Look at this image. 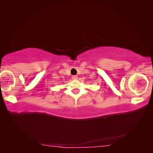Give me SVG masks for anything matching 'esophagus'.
I'll return each instance as SVG.
<instances>
[{
  "mask_svg": "<svg viewBox=\"0 0 153 153\" xmlns=\"http://www.w3.org/2000/svg\"><path fill=\"white\" fill-rule=\"evenodd\" d=\"M72 79H74V80H76L77 79H78V76H76V75H74V76H72Z\"/></svg>",
  "mask_w": 153,
  "mask_h": 153,
  "instance_id": "esophagus-1",
  "label": "esophagus"
}]
</instances>
